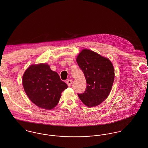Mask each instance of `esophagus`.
Masks as SVG:
<instances>
[{
  "instance_id": "esophagus-1",
  "label": "esophagus",
  "mask_w": 148,
  "mask_h": 148,
  "mask_svg": "<svg viewBox=\"0 0 148 148\" xmlns=\"http://www.w3.org/2000/svg\"><path fill=\"white\" fill-rule=\"evenodd\" d=\"M66 82H67V84L68 86H70L71 85V84H72V80H68L66 81Z\"/></svg>"
}]
</instances>
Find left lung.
I'll use <instances>...</instances> for the list:
<instances>
[{
	"label": "left lung",
	"instance_id": "1",
	"mask_svg": "<svg viewBox=\"0 0 148 148\" xmlns=\"http://www.w3.org/2000/svg\"><path fill=\"white\" fill-rule=\"evenodd\" d=\"M76 61L87 83L84 93L78 96L87 107L97 106L110 93L115 77L114 66L108 58L88 49L81 51Z\"/></svg>",
	"mask_w": 148,
	"mask_h": 148
}]
</instances>
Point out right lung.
<instances>
[{
	"mask_svg": "<svg viewBox=\"0 0 148 148\" xmlns=\"http://www.w3.org/2000/svg\"><path fill=\"white\" fill-rule=\"evenodd\" d=\"M23 85L30 100L38 107L47 110L58 103L67 85L47 64L31 65L23 76Z\"/></svg>",
	"mask_w": 148,
	"mask_h": 148,
	"instance_id": "right-lung-1",
	"label": "right lung"
}]
</instances>
